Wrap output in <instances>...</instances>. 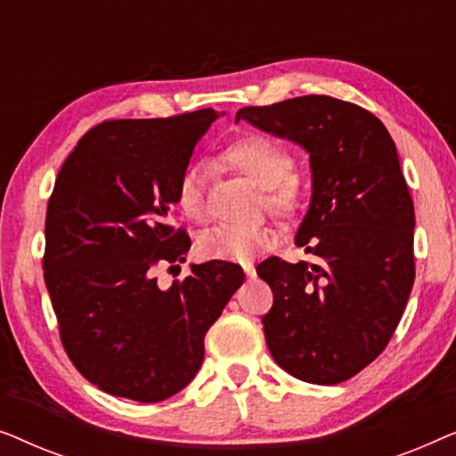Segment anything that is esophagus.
I'll use <instances>...</instances> for the list:
<instances>
[{"mask_svg": "<svg viewBox=\"0 0 456 456\" xmlns=\"http://www.w3.org/2000/svg\"><path fill=\"white\" fill-rule=\"evenodd\" d=\"M242 270H245L247 278H255V265L253 264H245V265H242Z\"/></svg>", "mask_w": 456, "mask_h": 456, "instance_id": "1", "label": "esophagus"}]
</instances>
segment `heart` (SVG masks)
Returning a JSON list of instances; mask_svg holds the SVG:
<instances>
[{
	"label": "heart",
	"instance_id": "heart-1",
	"mask_svg": "<svg viewBox=\"0 0 456 456\" xmlns=\"http://www.w3.org/2000/svg\"><path fill=\"white\" fill-rule=\"evenodd\" d=\"M222 159L264 191L265 205L273 214L289 217L301 211L307 184L303 176L290 170L292 158L280 142L264 134L245 136L224 149ZM203 184L201 164H189L180 172L174 195L180 211L192 220H199L205 211ZM273 239L276 234L267 226H217L201 236L197 248L205 259L248 261L272 247Z\"/></svg>",
	"mask_w": 456,
	"mask_h": 456
}]
</instances>
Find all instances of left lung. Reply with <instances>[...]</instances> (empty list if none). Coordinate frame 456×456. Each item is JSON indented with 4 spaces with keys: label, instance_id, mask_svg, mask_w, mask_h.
I'll use <instances>...</instances> for the list:
<instances>
[{
    "label": "left lung",
    "instance_id": "8db88e82",
    "mask_svg": "<svg viewBox=\"0 0 456 456\" xmlns=\"http://www.w3.org/2000/svg\"><path fill=\"white\" fill-rule=\"evenodd\" d=\"M240 120L297 142L311 166L295 245L314 261L257 265L273 292L267 348L303 382L340 384L384 351L413 289L415 209L396 145L376 116L328 95L242 108Z\"/></svg>",
    "mask_w": 456,
    "mask_h": 456
}]
</instances>
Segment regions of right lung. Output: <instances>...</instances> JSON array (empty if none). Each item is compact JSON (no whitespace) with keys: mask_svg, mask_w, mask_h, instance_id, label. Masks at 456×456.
<instances>
[{"mask_svg":"<svg viewBox=\"0 0 456 456\" xmlns=\"http://www.w3.org/2000/svg\"><path fill=\"white\" fill-rule=\"evenodd\" d=\"M220 114L199 110L91 128L68 155L45 217V286L74 367L108 395L159 403L191 384L203 340L245 280L228 261L191 264L159 289L153 267L183 264L167 224L180 172Z\"/></svg>","mask_w":456,"mask_h":456,"instance_id":"right-lung-1","label":"right lung"}]
</instances>
